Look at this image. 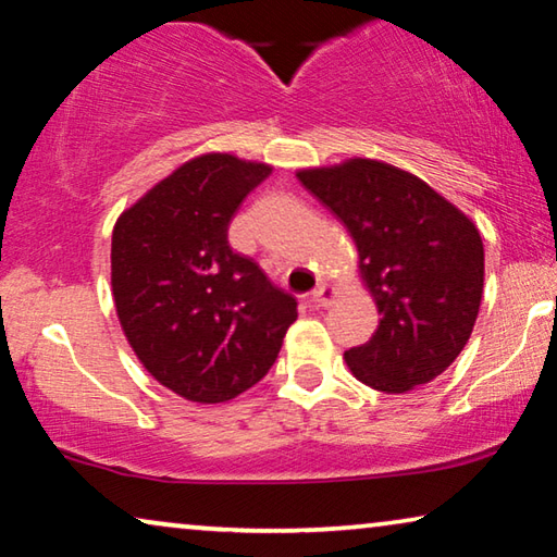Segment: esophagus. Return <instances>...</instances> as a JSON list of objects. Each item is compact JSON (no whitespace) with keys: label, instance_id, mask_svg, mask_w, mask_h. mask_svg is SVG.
<instances>
[{"label":"esophagus","instance_id":"34e87169","mask_svg":"<svg viewBox=\"0 0 557 557\" xmlns=\"http://www.w3.org/2000/svg\"><path fill=\"white\" fill-rule=\"evenodd\" d=\"M336 296H338V288H336V286H332V284H321V286L313 288L311 301L317 304V306H332Z\"/></svg>","mask_w":557,"mask_h":557}]
</instances>
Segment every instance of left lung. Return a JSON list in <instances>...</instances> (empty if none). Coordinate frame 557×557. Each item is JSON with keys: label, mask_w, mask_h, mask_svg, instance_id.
<instances>
[{"label": "left lung", "mask_w": 557, "mask_h": 557, "mask_svg": "<svg viewBox=\"0 0 557 557\" xmlns=\"http://www.w3.org/2000/svg\"><path fill=\"white\" fill-rule=\"evenodd\" d=\"M296 178L351 233L382 319L344 354L351 374L386 394L432 382L472 334L485 281L480 231L417 175L354 158Z\"/></svg>", "instance_id": "1"}]
</instances>
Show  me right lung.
I'll return each instance as SVG.
<instances>
[{
    "instance_id": "1",
    "label": "right lung",
    "mask_w": 557,
    "mask_h": 557,
    "mask_svg": "<svg viewBox=\"0 0 557 557\" xmlns=\"http://www.w3.org/2000/svg\"><path fill=\"white\" fill-rule=\"evenodd\" d=\"M269 175L263 163L208 152L112 231V296L127 342L160 384L200 405L259 384L298 317L296 298L228 244L238 206Z\"/></svg>"
}]
</instances>
